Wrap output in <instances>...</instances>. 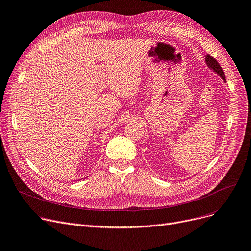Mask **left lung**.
Here are the masks:
<instances>
[{"label":"left lung","mask_w":251,"mask_h":251,"mask_svg":"<svg viewBox=\"0 0 251 251\" xmlns=\"http://www.w3.org/2000/svg\"><path fill=\"white\" fill-rule=\"evenodd\" d=\"M205 61H206V64L208 68L210 70H212L215 74L218 75L224 81H225V75H224V72L222 70V68L220 66V64L218 63V61H217L214 57L210 56L209 54L206 55V58H205Z\"/></svg>","instance_id":"left-lung-1"}]
</instances>
